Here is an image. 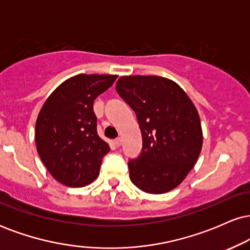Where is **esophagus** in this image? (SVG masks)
I'll return each instance as SVG.
<instances>
[{
	"label": "esophagus",
	"mask_w": 250,
	"mask_h": 250,
	"mask_svg": "<svg viewBox=\"0 0 250 250\" xmlns=\"http://www.w3.org/2000/svg\"><path fill=\"white\" fill-rule=\"evenodd\" d=\"M114 145H115L116 147H120V146H121V139H115V140H114Z\"/></svg>",
	"instance_id": "obj_1"
}]
</instances>
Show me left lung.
Returning <instances> with one entry per match:
<instances>
[{"label":"left lung","mask_w":250,"mask_h":250,"mask_svg":"<svg viewBox=\"0 0 250 250\" xmlns=\"http://www.w3.org/2000/svg\"><path fill=\"white\" fill-rule=\"evenodd\" d=\"M116 91L136 114L142 150L129 160V177L149 194L176 188L196 163L202 128L194 103L177 83L160 76H122Z\"/></svg>","instance_id":"left-lung-1"}]
</instances>
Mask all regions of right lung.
<instances>
[{"label": "right lung", "mask_w": 250, "mask_h": 250, "mask_svg": "<svg viewBox=\"0 0 250 250\" xmlns=\"http://www.w3.org/2000/svg\"><path fill=\"white\" fill-rule=\"evenodd\" d=\"M117 75L80 74L60 84L40 110L35 141L43 165L68 187H84L99 176L110 148L97 134L94 101Z\"/></svg>", "instance_id": "right-lung-1"}]
</instances>
